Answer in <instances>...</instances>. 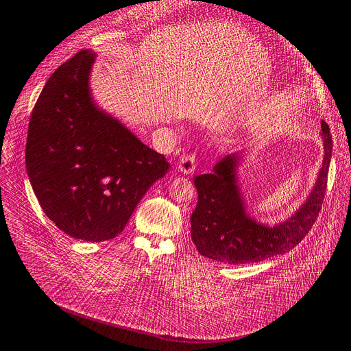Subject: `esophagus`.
Listing matches in <instances>:
<instances>
[{
    "mask_svg": "<svg viewBox=\"0 0 351 351\" xmlns=\"http://www.w3.org/2000/svg\"><path fill=\"white\" fill-rule=\"evenodd\" d=\"M177 169L182 174H193L195 170V156L194 154H184L181 156Z\"/></svg>",
    "mask_w": 351,
    "mask_h": 351,
    "instance_id": "34e87169",
    "label": "esophagus"
}]
</instances>
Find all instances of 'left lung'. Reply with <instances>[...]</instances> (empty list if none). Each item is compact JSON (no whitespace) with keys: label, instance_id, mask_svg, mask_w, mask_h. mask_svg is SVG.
Listing matches in <instances>:
<instances>
[{"label":"left lung","instance_id":"left-lung-1","mask_svg":"<svg viewBox=\"0 0 351 351\" xmlns=\"http://www.w3.org/2000/svg\"><path fill=\"white\" fill-rule=\"evenodd\" d=\"M322 138L324 158L310 195L291 217L274 226L257 223L247 213L237 178L239 153L221 158L211 174L197 176L198 202L190 220L198 253L220 263L245 264L285 254L302 241L322 210L327 189L332 140L326 121H322Z\"/></svg>","mask_w":351,"mask_h":351}]
</instances>
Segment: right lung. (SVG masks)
Masks as SVG:
<instances>
[{"label":"right lung","instance_id":"1","mask_svg":"<svg viewBox=\"0 0 351 351\" xmlns=\"http://www.w3.org/2000/svg\"><path fill=\"white\" fill-rule=\"evenodd\" d=\"M95 57L82 49L45 82L29 119L25 167L48 219L65 234L99 243L120 234L170 164L95 104Z\"/></svg>","mask_w":351,"mask_h":351}]
</instances>
